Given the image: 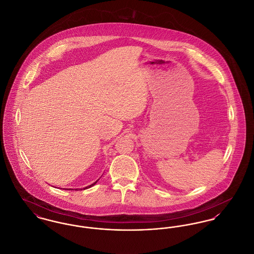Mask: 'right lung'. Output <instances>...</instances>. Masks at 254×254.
Here are the masks:
<instances>
[{"label":"right lung","instance_id":"add662e5","mask_svg":"<svg viewBox=\"0 0 254 254\" xmlns=\"http://www.w3.org/2000/svg\"><path fill=\"white\" fill-rule=\"evenodd\" d=\"M98 180H99V179H98ZM98 180H97V181H95V182H94V183H93V184H91V185H89V186H87V187H85V188H83V189H87V188H90V187H92V186H94V185H95V184H96V183H97V182H98ZM70 190H71V189H70ZM72 190H73V189H72ZM75 190H77V189H75Z\"/></svg>","mask_w":254,"mask_h":254}]
</instances>
